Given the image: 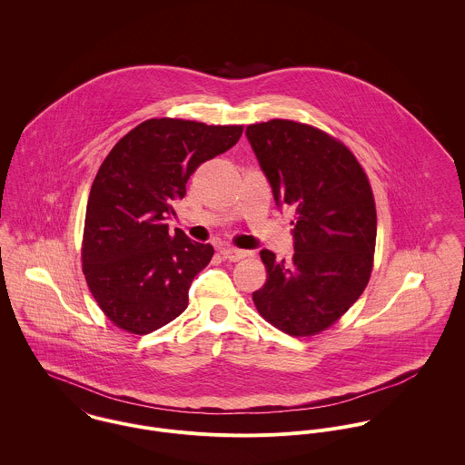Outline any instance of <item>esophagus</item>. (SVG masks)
Segmentation results:
<instances>
[{"label":"esophagus","mask_w":465,"mask_h":465,"mask_svg":"<svg viewBox=\"0 0 465 465\" xmlns=\"http://www.w3.org/2000/svg\"><path fill=\"white\" fill-rule=\"evenodd\" d=\"M222 256L229 262H240L247 256V251H240V249H234V247H223Z\"/></svg>","instance_id":"obj_1"}]
</instances>
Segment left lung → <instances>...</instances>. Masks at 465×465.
<instances>
[{
  "label": "left lung",
  "instance_id": "8db88e82",
  "mask_svg": "<svg viewBox=\"0 0 465 465\" xmlns=\"http://www.w3.org/2000/svg\"><path fill=\"white\" fill-rule=\"evenodd\" d=\"M247 139L277 207H292L293 258L263 249V288L252 293L262 317L281 331L310 336L336 322L363 293L374 260L376 205L356 157L315 127L270 120Z\"/></svg>",
  "mask_w": 465,
  "mask_h": 465
}]
</instances>
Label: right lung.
<instances>
[{"label":"right lung","mask_w":465,"mask_h":465,"mask_svg":"<svg viewBox=\"0 0 465 465\" xmlns=\"http://www.w3.org/2000/svg\"><path fill=\"white\" fill-rule=\"evenodd\" d=\"M242 133L240 125L148 120L102 163L85 209L82 265L118 328L148 334L188 308L190 286L214 251L181 229L170 234L166 222L200 164L232 148Z\"/></svg>","instance_id":"obj_1"}]
</instances>
